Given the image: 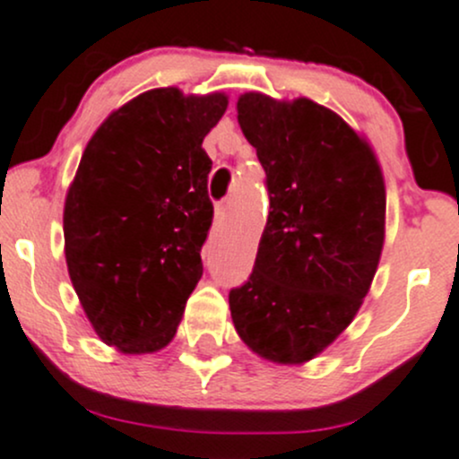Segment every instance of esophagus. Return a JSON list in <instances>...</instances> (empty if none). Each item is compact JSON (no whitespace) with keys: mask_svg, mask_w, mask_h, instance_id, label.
Returning a JSON list of instances; mask_svg holds the SVG:
<instances>
[{"mask_svg":"<svg viewBox=\"0 0 459 459\" xmlns=\"http://www.w3.org/2000/svg\"><path fill=\"white\" fill-rule=\"evenodd\" d=\"M226 217H229V206H226V204H217V208H215V224H224L226 221Z\"/></svg>","mask_w":459,"mask_h":459,"instance_id":"obj_1","label":"esophagus"}]
</instances>
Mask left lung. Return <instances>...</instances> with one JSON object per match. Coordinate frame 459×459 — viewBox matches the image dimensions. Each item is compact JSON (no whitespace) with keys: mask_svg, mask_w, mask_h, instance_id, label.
<instances>
[{"mask_svg":"<svg viewBox=\"0 0 459 459\" xmlns=\"http://www.w3.org/2000/svg\"><path fill=\"white\" fill-rule=\"evenodd\" d=\"M238 122L266 170L271 211L251 277L229 293L230 317L259 358L304 364L371 289L384 247L382 169L367 140L307 97L244 92Z\"/></svg>","mask_w":459,"mask_h":459,"instance_id":"obj_1","label":"left lung"}]
</instances>
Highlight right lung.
<instances>
[{"label":"right lung","instance_id":"obj_1","mask_svg":"<svg viewBox=\"0 0 459 459\" xmlns=\"http://www.w3.org/2000/svg\"><path fill=\"white\" fill-rule=\"evenodd\" d=\"M229 97L152 88L86 143L64 204L68 275L101 342L122 353L173 340L202 277L212 221L204 137Z\"/></svg>","mask_w":459,"mask_h":459}]
</instances>
